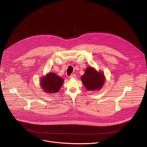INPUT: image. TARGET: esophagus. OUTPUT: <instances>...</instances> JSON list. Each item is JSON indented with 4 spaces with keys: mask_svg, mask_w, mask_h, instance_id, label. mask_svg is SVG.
Returning <instances> with one entry per match:
<instances>
[{
    "mask_svg": "<svg viewBox=\"0 0 147 147\" xmlns=\"http://www.w3.org/2000/svg\"><path fill=\"white\" fill-rule=\"evenodd\" d=\"M76 78V74H71L70 76H69V79Z\"/></svg>",
    "mask_w": 147,
    "mask_h": 147,
    "instance_id": "obj_1",
    "label": "esophagus"
}]
</instances>
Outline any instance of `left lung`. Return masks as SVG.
Masks as SVG:
<instances>
[{
	"label": "left lung",
	"instance_id": "1",
	"mask_svg": "<svg viewBox=\"0 0 147 147\" xmlns=\"http://www.w3.org/2000/svg\"><path fill=\"white\" fill-rule=\"evenodd\" d=\"M81 79L84 86L89 90H99L104 83V75L90 67L86 69Z\"/></svg>",
	"mask_w": 147,
	"mask_h": 147
}]
</instances>
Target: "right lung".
<instances>
[{
  "mask_svg": "<svg viewBox=\"0 0 147 147\" xmlns=\"http://www.w3.org/2000/svg\"><path fill=\"white\" fill-rule=\"evenodd\" d=\"M40 81L41 86L49 94L58 92L64 82L63 79L52 73H48Z\"/></svg>",
  "mask_w": 147,
  "mask_h": 147,
  "instance_id": "obj_1",
  "label": "right lung"
}]
</instances>
